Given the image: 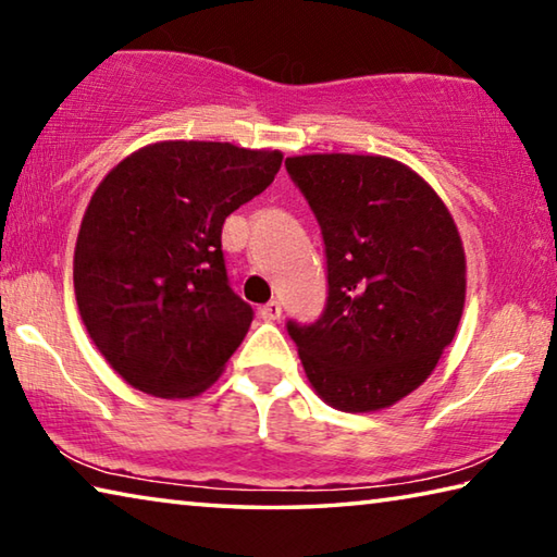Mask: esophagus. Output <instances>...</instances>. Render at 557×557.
Instances as JSON below:
<instances>
[{
  "instance_id": "34e87169",
  "label": "esophagus",
  "mask_w": 557,
  "mask_h": 557,
  "mask_svg": "<svg viewBox=\"0 0 557 557\" xmlns=\"http://www.w3.org/2000/svg\"><path fill=\"white\" fill-rule=\"evenodd\" d=\"M280 314H282V305L277 299H270L268 305L260 307V317L265 319V322H277Z\"/></svg>"
}]
</instances>
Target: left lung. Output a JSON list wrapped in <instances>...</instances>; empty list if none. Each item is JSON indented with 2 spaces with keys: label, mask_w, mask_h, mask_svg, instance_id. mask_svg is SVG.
Listing matches in <instances>:
<instances>
[{
  "label": "left lung",
  "mask_w": 557,
  "mask_h": 557,
  "mask_svg": "<svg viewBox=\"0 0 557 557\" xmlns=\"http://www.w3.org/2000/svg\"><path fill=\"white\" fill-rule=\"evenodd\" d=\"M322 225L329 297L314 324H287L307 381L344 412L391 408L430 379L457 334L467 258L435 188L398 159H285Z\"/></svg>",
  "instance_id": "8db88e82"
}]
</instances>
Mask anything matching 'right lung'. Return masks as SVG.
I'll return each instance as SVG.
<instances>
[{
	"label": "right lung",
	"mask_w": 557,
	"mask_h": 557,
	"mask_svg": "<svg viewBox=\"0 0 557 557\" xmlns=\"http://www.w3.org/2000/svg\"><path fill=\"white\" fill-rule=\"evenodd\" d=\"M277 149L164 139L112 166L73 252L83 324L110 369L154 398H194L248 334L221 250L223 221L265 191Z\"/></svg>",
	"instance_id": "add662e5"
}]
</instances>
